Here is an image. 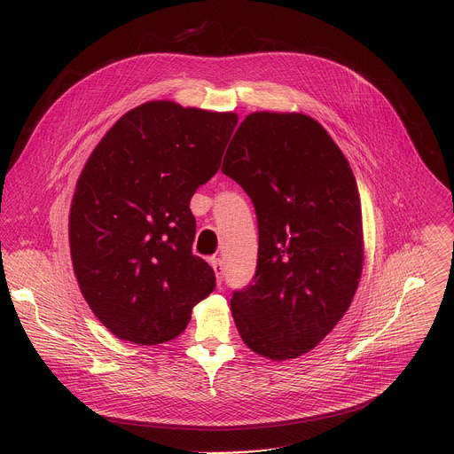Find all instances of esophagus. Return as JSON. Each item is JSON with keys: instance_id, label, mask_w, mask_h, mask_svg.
<instances>
[{"instance_id": "1", "label": "esophagus", "mask_w": 454, "mask_h": 454, "mask_svg": "<svg viewBox=\"0 0 454 454\" xmlns=\"http://www.w3.org/2000/svg\"><path fill=\"white\" fill-rule=\"evenodd\" d=\"M210 264H212V268H214V271L217 275V284L221 286L223 284V261H221V258L214 256V258H210Z\"/></svg>"}]
</instances>
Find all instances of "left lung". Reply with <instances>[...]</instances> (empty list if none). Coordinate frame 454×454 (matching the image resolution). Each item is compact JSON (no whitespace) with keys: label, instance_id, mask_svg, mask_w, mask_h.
Returning a JSON list of instances; mask_svg holds the SVG:
<instances>
[{"label":"left lung","instance_id":"obj_1","mask_svg":"<svg viewBox=\"0 0 454 454\" xmlns=\"http://www.w3.org/2000/svg\"><path fill=\"white\" fill-rule=\"evenodd\" d=\"M223 172L253 201L256 271L233 291L242 341L273 361L312 350L348 310L363 271V221L352 168L314 118L251 113Z\"/></svg>","mask_w":454,"mask_h":454}]
</instances>
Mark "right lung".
<instances>
[{"label":"right lung","mask_w":454,"mask_h":454,"mask_svg":"<svg viewBox=\"0 0 454 454\" xmlns=\"http://www.w3.org/2000/svg\"><path fill=\"white\" fill-rule=\"evenodd\" d=\"M235 113L167 100L127 111L86 161L72 200L70 249L79 287L120 340L177 338L215 273L192 254L193 192L221 167Z\"/></svg>","instance_id":"add662e5"}]
</instances>
